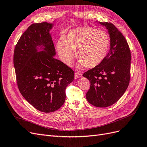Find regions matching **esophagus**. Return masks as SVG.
Returning a JSON list of instances; mask_svg holds the SVG:
<instances>
[{"label": "esophagus", "instance_id": "1", "mask_svg": "<svg viewBox=\"0 0 147 147\" xmlns=\"http://www.w3.org/2000/svg\"><path fill=\"white\" fill-rule=\"evenodd\" d=\"M82 74H81L80 72H76L75 73V78H78L82 77Z\"/></svg>", "mask_w": 147, "mask_h": 147}]
</instances>
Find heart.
Wrapping results in <instances>:
<instances>
[{"instance_id": "heart-1", "label": "heart", "mask_w": 147, "mask_h": 147, "mask_svg": "<svg viewBox=\"0 0 147 147\" xmlns=\"http://www.w3.org/2000/svg\"><path fill=\"white\" fill-rule=\"evenodd\" d=\"M110 45V37L106 32L92 27H78L70 30L63 41L58 42L57 50L60 58L69 65L75 57L74 50L78 49L80 64L94 67L105 60Z\"/></svg>"}]
</instances>
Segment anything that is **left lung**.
<instances>
[{"label": "left lung", "mask_w": 147, "mask_h": 147, "mask_svg": "<svg viewBox=\"0 0 147 147\" xmlns=\"http://www.w3.org/2000/svg\"><path fill=\"white\" fill-rule=\"evenodd\" d=\"M99 23L107 28L111 39L109 52L100 65L83 74L90 83L86 97L96 107L114 104L127 89L130 80L131 52L125 38L114 25Z\"/></svg>", "instance_id": "1"}]
</instances>
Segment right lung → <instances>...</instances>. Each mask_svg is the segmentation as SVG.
Wrapping results in <instances>:
<instances>
[{
	"instance_id": "1",
	"label": "right lung",
	"mask_w": 147,
	"mask_h": 147,
	"mask_svg": "<svg viewBox=\"0 0 147 147\" xmlns=\"http://www.w3.org/2000/svg\"><path fill=\"white\" fill-rule=\"evenodd\" d=\"M53 24H33L19 38L13 63L18 86L24 98L44 113L59 109L65 89L74 79V70L54 57L56 54L50 30ZM38 47H43L37 52Z\"/></svg>"
}]
</instances>
